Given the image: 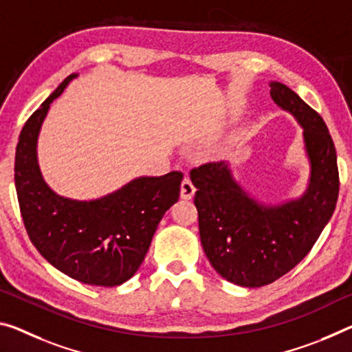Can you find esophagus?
I'll use <instances>...</instances> for the list:
<instances>
[{"instance_id": "1", "label": "esophagus", "mask_w": 352, "mask_h": 352, "mask_svg": "<svg viewBox=\"0 0 352 352\" xmlns=\"http://www.w3.org/2000/svg\"><path fill=\"white\" fill-rule=\"evenodd\" d=\"M194 192H196V188H194L192 182L189 180V178H185V180L182 182V186H180V196H182V199H185V200L192 199Z\"/></svg>"}]
</instances>
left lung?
Returning a JSON list of instances; mask_svg holds the SVG:
<instances>
[{
    "label": "left lung",
    "instance_id": "8db88e82",
    "mask_svg": "<svg viewBox=\"0 0 352 352\" xmlns=\"http://www.w3.org/2000/svg\"><path fill=\"white\" fill-rule=\"evenodd\" d=\"M271 98L302 126L309 185L298 199L265 205L233 178L227 161L191 170L200 243L217 274L258 288L292 271L314 248L338 199L336 146L321 116L296 92L271 81Z\"/></svg>",
    "mask_w": 352,
    "mask_h": 352
}]
</instances>
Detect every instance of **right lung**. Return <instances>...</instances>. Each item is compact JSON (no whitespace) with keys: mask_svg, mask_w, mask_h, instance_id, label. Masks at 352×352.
<instances>
[{"mask_svg":"<svg viewBox=\"0 0 352 352\" xmlns=\"http://www.w3.org/2000/svg\"><path fill=\"white\" fill-rule=\"evenodd\" d=\"M76 76H67L21 130L15 189L28 235L48 263L87 285L117 287L136 274L160 221L180 197L183 174L138 177L94 200L56 194L38 167L37 139L50 104Z\"/></svg>","mask_w":352,"mask_h":352,"instance_id":"add662e5","label":"right lung"}]
</instances>
